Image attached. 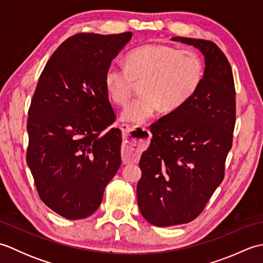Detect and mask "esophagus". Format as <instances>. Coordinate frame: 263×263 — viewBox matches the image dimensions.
I'll list each match as a JSON object with an SVG mask.
<instances>
[{"mask_svg":"<svg viewBox=\"0 0 263 263\" xmlns=\"http://www.w3.org/2000/svg\"><path fill=\"white\" fill-rule=\"evenodd\" d=\"M121 130L123 132V146L122 155L124 163H131L135 161L143 149L146 148L150 133L146 128H135L127 124H122Z\"/></svg>","mask_w":263,"mask_h":263,"instance_id":"esophagus-1","label":"esophagus"}]
</instances>
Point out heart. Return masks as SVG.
I'll return each instance as SVG.
<instances>
[{
	"label": "heart",
	"mask_w": 263,
	"mask_h": 263,
	"mask_svg": "<svg viewBox=\"0 0 263 263\" xmlns=\"http://www.w3.org/2000/svg\"><path fill=\"white\" fill-rule=\"evenodd\" d=\"M203 76V61L197 52L152 44L128 53L126 66L109 64L104 79L111 100L120 106L128 103L136 82L142 81V95L121 114L123 121L142 124L160 107L173 111L185 105L198 91Z\"/></svg>",
	"instance_id": "1"
}]
</instances>
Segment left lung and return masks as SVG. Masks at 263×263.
Returning a JSON list of instances; mask_svg holds the SVG:
<instances>
[{
    "label": "left lung",
    "instance_id": "8db88e82",
    "mask_svg": "<svg viewBox=\"0 0 263 263\" xmlns=\"http://www.w3.org/2000/svg\"><path fill=\"white\" fill-rule=\"evenodd\" d=\"M200 49L204 76L194 96L150 126L153 139L140 159L137 186L144 219L158 227L195 219L225 176L236 119L231 64L215 43L173 37Z\"/></svg>",
    "mask_w": 263,
    "mask_h": 263
}]
</instances>
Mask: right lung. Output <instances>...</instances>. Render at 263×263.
Listing matches in <instances>:
<instances>
[{"instance_id": "add662e5", "label": "right lung", "mask_w": 263, "mask_h": 263, "mask_svg": "<svg viewBox=\"0 0 263 263\" xmlns=\"http://www.w3.org/2000/svg\"><path fill=\"white\" fill-rule=\"evenodd\" d=\"M132 37L77 33L49 58L28 110L27 164L39 198L68 219L91 216L121 165L105 71Z\"/></svg>"}]
</instances>
